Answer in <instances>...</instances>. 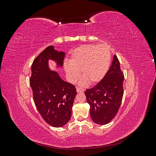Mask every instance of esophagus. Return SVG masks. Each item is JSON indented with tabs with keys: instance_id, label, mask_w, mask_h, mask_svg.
Here are the masks:
<instances>
[{
	"instance_id": "1",
	"label": "esophagus",
	"mask_w": 156,
	"mask_h": 156,
	"mask_svg": "<svg viewBox=\"0 0 156 156\" xmlns=\"http://www.w3.org/2000/svg\"><path fill=\"white\" fill-rule=\"evenodd\" d=\"M76 90H77V92H84V89L77 87V89H76Z\"/></svg>"
}]
</instances>
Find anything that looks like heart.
Returning a JSON list of instances; mask_svg holds the SVG:
<instances>
[{"mask_svg": "<svg viewBox=\"0 0 156 156\" xmlns=\"http://www.w3.org/2000/svg\"><path fill=\"white\" fill-rule=\"evenodd\" d=\"M111 60V51L107 46L84 45L73 51L66 65L64 70L71 83L76 82L80 77L81 70L84 79L82 84L88 82L95 84L100 82L109 69Z\"/></svg>", "mask_w": 156, "mask_h": 156, "instance_id": "1", "label": "heart"}]
</instances>
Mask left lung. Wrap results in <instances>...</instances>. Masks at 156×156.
Here are the masks:
<instances>
[{"instance_id":"1","label":"left lung","mask_w":156,"mask_h":156,"mask_svg":"<svg viewBox=\"0 0 156 156\" xmlns=\"http://www.w3.org/2000/svg\"><path fill=\"white\" fill-rule=\"evenodd\" d=\"M124 74L119 60L114 55L111 66L101 81L84 92L90 105V115L99 125H105L114 119L123 98Z\"/></svg>"}]
</instances>
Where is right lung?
Masks as SVG:
<instances>
[{
  "label": "right lung",
  "mask_w": 156,
  "mask_h": 156,
  "mask_svg": "<svg viewBox=\"0 0 156 156\" xmlns=\"http://www.w3.org/2000/svg\"><path fill=\"white\" fill-rule=\"evenodd\" d=\"M65 53L51 45L33 61L30 85L35 105L47 123L55 127L66 124L72 116V108L76 89L73 84L60 78L58 73L49 68V60L56 63V68L63 66Z\"/></svg>",
  "instance_id": "1"
}]
</instances>
